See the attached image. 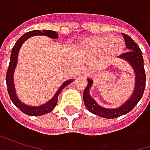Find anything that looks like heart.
Listing matches in <instances>:
<instances>
[{
  "instance_id": "obj_1",
  "label": "heart",
  "mask_w": 150,
  "mask_h": 150,
  "mask_svg": "<svg viewBox=\"0 0 150 150\" xmlns=\"http://www.w3.org/2000/svg\"><path fill=\"white\" fill-rule=\"evenodd\" d=\"M86 47L94 52H107L111 56H115L124 51L125 42L122 39L112 35H101L90 38L86 42Z\"/></svg>"
}]
</instances>
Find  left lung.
Returning a JSON list of instances; mask_svg holds the SVG:
<instances>
[{"label": "left lung", "instance_id": "obj_1", "mask_svg": "<svg viewBox=\"0 0 150 150\" xmlns=\"http://www.w3.org/2000/svg\"><path fill=\"white\" fill-rule=\"evenodd\" d=\"M123 37L125 42V46L129 50L124 53V54L120 55L119 58L130 63V65L132 66V67L135 72L134 91L130 97V99L125 103H124L121 107L117 108H106L100 107L91 97L89 90L92 85V80L87 79L88 84L83 91V101L87 109L91 113L97 115L100 117H104V118L113 119L129 113L132 109H133V108L142 98V95L145 90L146 74H145V69L143 64L142 52L140 47L138 46V44L129 35L123 34Z\"/></svg>", "mask_w": 150, "mask_h": 150}]
</instances>
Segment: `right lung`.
Segmentation results:
<instances>
[{
    "instance_id": "add662e5",
    "label": "right lung",
    "mask_w": 150,
    "mask_h": 150,
    "mask_svg": "<svg viewBox=\"0 0 150 150\" xmlns=\"http://www.w3.org/2000/svg\"><path fill=\"white\" fill-rule=\"evenodd\" d=\"M35 35H45L48 36L51 39H57L59 37L58 33H56L55 31H51V30H42V31H39V30H34L28 32V33H25V35H23L15 43L14 47L12 48L11 50V55H10V61H9V65H8V68L6 74V83H7V88H8V92L9 95V98L11 100V101L14 103V105H16V107H18L23 113H25V115H45L47 113H50V111H52V109L54 108L58 103V97L59 94L60 93V91L67 86L70 83L73 82V80H68L66 81L61 86L60 88L58 90V91L55 93V95L53 96V98L49 100L47 103L39 106V107H34V106H27L25 104H23L18 98V96L16 94V90H15V85H14V81H13V76H14V71L17 66V62H18V52L19 50L22 46V44L30 37L35 36Z\"/></svg>"
}]
</instances>
